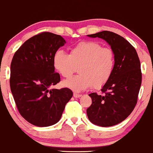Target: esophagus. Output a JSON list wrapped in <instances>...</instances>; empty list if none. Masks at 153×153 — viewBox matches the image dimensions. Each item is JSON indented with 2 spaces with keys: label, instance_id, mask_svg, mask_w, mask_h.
Instances as JSON below:
<instances>
[{
  "label": "esophagus",
  "instance_id": "34e87169",
  "mask_svg": "<svg viewBox=\"0 0 153 153\" xmlns=\"http://www.w3.org/2000/svg\"><path fill=\"white\" fill-rule=\"evenodd\" d=\"M82 95H80V94H77V93H74V97L75 98H79L81 97Z\"/></svg>",
  "mask_w": 153,
  "mask_h": 153
}]
</instances>
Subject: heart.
<instances>
[{
  "label": "heart",
  "mask_w": 153,
  "mask_h": 153,
  "mask_svg": "<svg viewBox=\"0 0 153 153\" xmlns=\"http://www.w3.org/2000/svg\"><path fill=\"white\" fill-rule=\"evenodd\" d=\"M53 66L64 78H70L79 68L80 74L63 81V85L74 92L93 87L100 89L109 80L115 66V54L108 47L93 41L82 42L71 49L70 54L58 51Z\"/></svg>",
  "instance_id": "1"
}]
</instances>
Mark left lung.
Returning <instances> with one entry per match:
<instances>
[{
    "instance_id": "obj_1",
    "label": "left lung",
    "mask_w": 153,
    "mask_h": 153,
    "mask_svg": "<svg viewBox=\"0 0 153 153\" xmlns=\"http://www.w3.org/2000/svg\"><path fill=\"white\" fill-rule=\"evenodd\" d=\"M87 36L103 39L115 54L114 72L101 90L104 94L88 95L92 104L86 110L88 118L98 126H114L125 120L137 104L142 79L139 56L133 46L116 33L104 30Z\"/></svg>"
}]
</instances>
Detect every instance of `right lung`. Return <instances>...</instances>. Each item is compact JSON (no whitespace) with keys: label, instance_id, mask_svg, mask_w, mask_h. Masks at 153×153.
<instances>
[{"label":"right lung","instance_id":"obj_1","mask_svg":"<svg viewBox=\"0 0 153 153\" xmlns=\"http://www.w3.org/2000/svg\"><path fill=\"white\" fill-rule=\"evenodd\" d=\"M66 43L60 35L44 32L15 52L10 66V88L20 114L37 127L57 123L73 95L70 89L52 88L60 81L53 56Z\"/></svg>","mask_w":153,"mask_h":153}]
</instances>
